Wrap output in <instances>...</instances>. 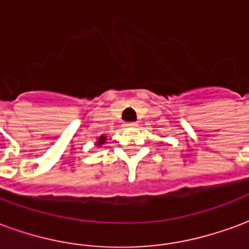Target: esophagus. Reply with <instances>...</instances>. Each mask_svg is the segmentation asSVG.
I'll use <instances>...</instances> for the list:
<instances>
[{"mask_svg": "<svg viewBox=\"0 0 249 249\" xmlns=\"http://www.w3.org/2000/svg\"><path fill=\"white\" fill-rule=\"evenodd\" d=\"M125 125H126V126H135L136 123H125Z\"/></svg>", "mask_w": 249, "mask_h": 249, "instance_id": "1", "label": "esophagus"}]
</instances>
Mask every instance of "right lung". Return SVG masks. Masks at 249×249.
I'll list each match as a JSON object with an SVG mask.
<instances>
[{
  "label": "right lung",
  "mask_w": 249,
  "mask_h": 249,
  "mask_svg": "<svg viewBox=\"0 0 249 249\" xmlns=\"http://www.w3.org/2000/svg\"><path fill=\"white\" fill-rule=\"evenodd\" d=\"M104 141H105V137H104V136H101V137H100V141H98V142H100V144H103Z\"/></svg>",
  "instance_id": "right-lung-1"
}]
</instances>
